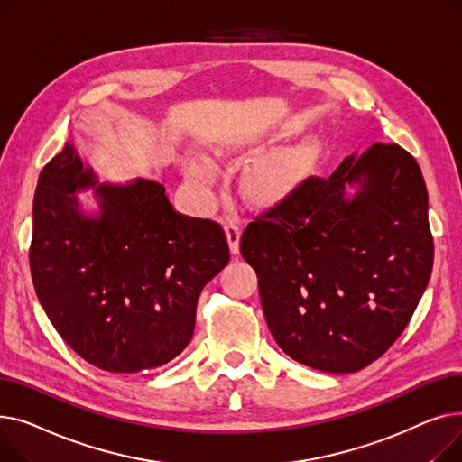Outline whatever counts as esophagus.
Instances as JSON below:
<instances>
[{"label":"esophagus","instance_id":"34e87169","mask_svg":"<svg viewBox=\"0 0 462 462\" xmlns=\"http://www.w3.org/2000/svg\"><path fill=\"white\" fill-rule=\"evenodd\" d=\"M225 232H226V239H228V247H230V253L232 254H237L239 253V237H241V232H239V226L232 221H228L225 225Z\"/></svg>","mask_w":462,"mask_h":462}]
</instances>
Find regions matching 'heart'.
I'll return each instance as SVG.
<instances>
[{"label":"heart","mask_w":462,"mask_h":462,"mask_svg":"<svg viewBox=\"0 0 462 462\" xmlns=\"http://www.w3.org/2000/svg\"><path fill=\"white\" fill-rule=\"evenodd\" d=\"M256 143V138L232 136L215 145V155L221 159L236 157ZM303 162L305 152L301 148L262 157L247 166L244 178H241V189L245 197L254 202H275L292 189L301 174ZM189 180L197 189L208 190L217 180V170L206 159H192L189 162Z\"/></svg>","instance_id":"heart-1"}]
</instances>
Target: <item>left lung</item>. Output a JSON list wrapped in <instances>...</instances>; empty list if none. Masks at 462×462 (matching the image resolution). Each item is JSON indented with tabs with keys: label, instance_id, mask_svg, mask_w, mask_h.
I'll list each match as a JSON object with an SVG mask.
<instances>
[{
	"label": "left lung",
	"instance_id": "8db88e82",
	"mask_svg": "<svg viewBox=\"0 0 462 462\" xmlns=\"http://www.w3.org/2000/svg\"><path fill=\"white\" fill-rule=\"evenodd\" d=\"M239 251L284 354L324 373L365 369L397 341L430 279L420 164L376 142L254 218Z\"/></svg>",
	"mask_w": 462,
	"mask_h": 462
}]
</instances>
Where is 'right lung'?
Instances as JSON below:
<instances>
[{"label":"right lung","mask_w":462,"mask_h":462,"mask_svg":"<svg viewBox=\"0 0 462 462\" xmlns=\"http://www.w3.org/2000/svg\"><path fill=\"white\" fill-rule=\"evenodd\" d=\"M89 188L97 212H86L76 194ZM228 260L223 228L180 215L153 180L99 183L72 142L42 168L33 286L63 341L95 367L133 374L180 356L202 288Z\"/></svg>","instance_id":"1"}]
</instances>
